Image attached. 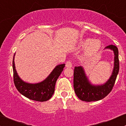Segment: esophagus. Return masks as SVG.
Returning <instances> with one entry per match:
<instances>
[{"label":"esophagus","instance_id":"34e87169","mask_svg":"<svg viewBox=\"0 0 126 126\" xmlns=\"http://www.w3.org/2000/svg\"><path fill=\"white\" fill-rule=\"evenodd\" d=\"M73 65L72 61L70 60H68L65 63V67H67V68H71Z\"/></svg>","mask_w":126,"mask_h":126}]
</instances>
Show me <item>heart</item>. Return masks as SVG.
<instances>
[{
	"label": "heart",
	"instance_id": "1",
	"mask_svg": "<svg viewBox=\"0 0 126 126\" xmlns=\"http://www.w3.org/2000/svg\"><path fill=\"white\" fill-rule=\"evenodd\" d=\"M85 52V56L90 57L96 53L101 47V43L98 40H93L90 38H87L83 40L81 42V46L82 47H87Z\"/></svg>",
	"mask_w": 126,
	"mask_h": 126
}]
</instances>
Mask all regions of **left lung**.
<instances>
[{
  "instance_id": "1",
  "label": "left lung",
  "mask_w": 126,
  "mask_h": 126,
  "mask_svg": "<svg viewBox=\"0 0 126 126\" xmlns=\"http://www.w3.org/2000/svg\"><path fill=\"white\" fill-rule=\"evenodd\" d=\"M106 48L113 51L114 68L111 76L107 82L101 85H93L90 84L85 76L82 67H75L74 69L73 87L77 96L83 101L91 102L99 101L104 98L111 91L116 81L120 69L118 50L115 45H109Z\"/></svg>"
}]
</instances>
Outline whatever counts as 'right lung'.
Masks as SVG:
<instances>
[{"label":"right lung","mask_w":126,"mask_h":126,"mask_svg":"<svg viewBox=\"0 0 126 126\" xmlns=\"http://www.w3.org/2000/svg\"><path fill=\"white\" fill-rule=\"evenodd\" d=\"M14 59L15 56L13 61V80L18 91L32 100L44 102L50 99L54 93L56 82L65 67L64 63L57 65L50 75L42 82L37 84H29L24 82L17 75L15 69Z\"/></svg>","instance_id":"obj_1"}]
</instances>
